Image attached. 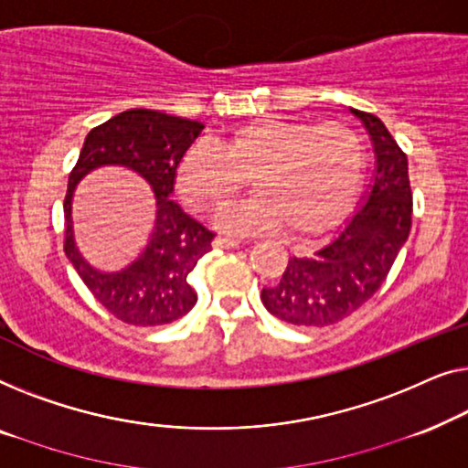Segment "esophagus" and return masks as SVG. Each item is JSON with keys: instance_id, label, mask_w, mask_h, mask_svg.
I'll return each mask as SVG.
<instances>
[{"instance_id": "esophagus-1", "label": "esophagus", "mask_w": 468, "mask_h": 468, "mask_svg": "<svg viewBox=\"0 0 468 468\" xmlns=\"http://www.w3.org/2000/svg\"><path fill=\"white\" fill-rule=\"evenodd\" d=\"M241 239H235V237H216L214 239V248H239Z\"/></svg>"}]
</instances>
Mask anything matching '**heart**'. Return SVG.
<instances>
[{
	"mask_svg": "<svg viewBox=\"0 0 468 468\" xmlns=\"http://www.w3.org/2000/svg\"><path fill=\"white\" fill-rule=\"evenodd\" d=\"M365 171V144L352 127L261 118L235 127L216 148L193 144L176 167V190L193 212L225 207L248 177L256 197L225 209L227 231L284 229L305 239L350 212Z\"/></svg>",
	"mask_w": 468,
	"mask_h": 468,
	"instance_id": "1",
	"label": "heart"
}]
</instances>
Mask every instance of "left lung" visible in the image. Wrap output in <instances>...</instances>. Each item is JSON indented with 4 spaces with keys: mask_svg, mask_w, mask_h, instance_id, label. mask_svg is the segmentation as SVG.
Masks as SVG:
<instances>
[{
    "mask_svg": "<svg viewBox=\"0 0 468 468\" xmlns=\"http://www.w3.org/2000/svg\"><path fill=\"white\" fill-rule=\"evenodd\" d=\"M375 154L371 184L337 235L314 256H292L261 301L275 318L297 326L337 324L384 284L411 229L407 156L378 116L350 110Z\"/></svg>",
    "mask_w": 468,
    "mask_h": 468,
    "instance_id": "8db88e82",
    "label": "left lung"
}]
</instances>
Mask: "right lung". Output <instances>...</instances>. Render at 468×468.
<instances>
[{
  "instance_id": "obj_1",
  "label": "right lung",
  "mask_w": 468,
  "mask_h": 468,
  "mask_svg": "<svg viewBox=\"0 0 468 468\" xmlns=\"http://www.w3.org/2000/svg\"><path fill=\"white\" fill-rule=\"evenodd\" d=\"M206 124L156 110H127L90 129L71 169L65 195V254L95 299L118 320L159 326L180 320L197 303L188 273L212 250L214 233L199 225L169 197L176 167ZM122 166L133 170L155 193V227L147 246L127 268L103 272L83 259L73 237L75 186L90 170Z\"/></svg>"
}]
</instances>
